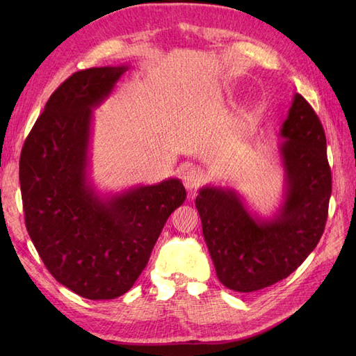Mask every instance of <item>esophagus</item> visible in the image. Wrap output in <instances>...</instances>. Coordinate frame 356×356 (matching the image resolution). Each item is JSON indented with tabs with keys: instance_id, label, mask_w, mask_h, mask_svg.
<instances>
[{
	"instance_id": "34e87169",
	"label": "esophagus",
	"mask_w": 356,
	"mask_h": 356,
	"mask_svg": "<svg viewBox=\"0 0 356 356\" xmlns=\"http://www.w3.org/2000/svg\"><path fill=\"white\" fill-rule=\"evenodd\" d=\"M184 185L188 191H193L195 188H199L203 184V171L199 166H190L182 174Z\"/></svg>"
}]
</instances>
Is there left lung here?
Segmentation results:
<instances>
[{"label":"left lung","instance_id":"obj_1","mask_svg":"<svg viewBox=\"0 0 356 356\" xmlns=\"http://www.w3.org/2000/svg\"><path fill=\"white\" fill-rule=\"evenodd\" d=\"M280 136L284 193L274 216L251 213L229 188L208 185L195 197L217 277L236 292H254L289 277L318 245L326 226L332 193L326 134L298 93Z\"/></svg>","mask_w":356,"mask_h":356}]
</instances>
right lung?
I'll return each instance as SVG.
<instances>
[{
	"instance_id": "1",
	"label": "right lung",
	"mask_w": 356,
	"mask_h": 356,
	"mask_svg": "<svg viewBox=\"0 0 356 356\" xmlns=\"http://www.w3.org/2000/svg\"><path fill=\"white\" fill-rule=\"evenodd\" d=\"M128 65L81 70L50 96L19 157L30 238L56 282L88 300H113L145 269L165 222L185 202L179 179L101 194L90 180L93 110Z\"/></svg>"
}]
</instances>
